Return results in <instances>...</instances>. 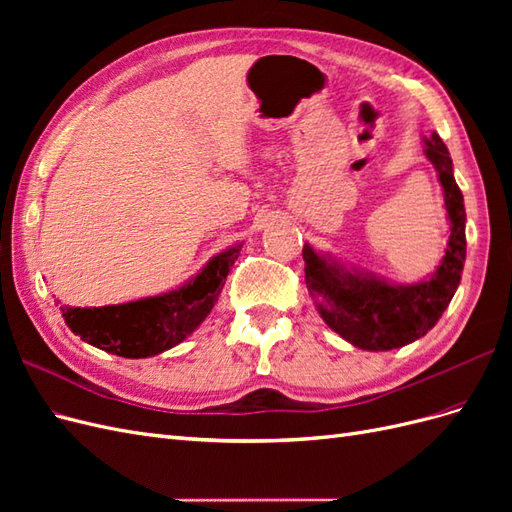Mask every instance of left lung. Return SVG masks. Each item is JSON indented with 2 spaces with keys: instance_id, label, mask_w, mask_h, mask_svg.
<instances>
[{
  "instance_id": "left-lung-1",
  "label": "left lung",
  "mask_w": 512,
  "mask_h": 512,
  "mask_svg": "<svg viewBox=\"0 0 512 512\" xmlns=\"http://www.w3.org/2000/svg\"><path fill=\"white\" fill-rule=\"evenodd\" d=\"M425 156L436 166L451 220L446 254L429 280L395 286L361 271H350L314 247H303L305 284L318 314L346 342L361 350H393L423 337L444 314L461 282L466 262V209L453 177V160L442 138H425Z\"/></svg>"
}]
</instances>
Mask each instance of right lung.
<instances>
[{"instance_id": "right-lung-1", "label": "right lung", "mask_w": 512, "mask_h": 512, "mask_svg": "<svg viewBox=\"0 0 512 512\" xmlns=\"http://www.w3.org/2000/svg\"><path fill=\"white\" fill-rule=\"evenodd\" d=\"M241 243L213 256L188 284L158 297L106 307H61V316L83 342L126 359H145L181 344L218 301Z\"/></svg>"}]
</instances>
